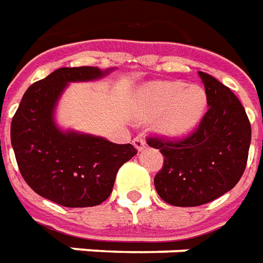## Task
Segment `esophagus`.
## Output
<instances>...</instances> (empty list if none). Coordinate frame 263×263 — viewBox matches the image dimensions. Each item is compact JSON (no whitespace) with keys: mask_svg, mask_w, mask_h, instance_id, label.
Segmentation results:
<instances>
[{"mask_svg":"<svg viewBox=\"0 0 263 263\" xmlns=\"http://www.w3.org/2000/svg\"><path fill=\"white\" fill-rule=\"evenodd\" d=\"M132 143H134V146H135V149H137L138 152H141V151H143V149L146 148V142H145V139H142V138H135V139L132 141Z\"/></svg>","mask_w":263,"mask_h":263,"instance_id":"obj_1","label":"esophagus"}]
</instances>
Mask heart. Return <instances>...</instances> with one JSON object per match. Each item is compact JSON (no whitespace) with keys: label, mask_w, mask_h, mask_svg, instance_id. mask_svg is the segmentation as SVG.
Segmentation results:
<instances>
[{"label":"heart","mask_w":263,"mask_h":263,"mask_svg":"<svg viewBox=\"0 0 263 263\" xmlns=\"http://www.w3.org/2000/svg\"><path fill=\"white\" fill-rule=\"evenodd\" d=\"M207 108L201 86L182 81H151L137 90L132 115L139 122L154 121V129L166 138L186 135L200 124Z\"/></svg>","instance_id":"b5f03b06"}]
</instances>
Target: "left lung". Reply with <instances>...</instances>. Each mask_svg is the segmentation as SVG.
<instances>
[{
	"label": "left lung",
	"mask_w": 263,
	"mask_h": 263,
	"mask_svg": "<svg viewBox=\"0 0 263 263\" xmlns=\"http://www.w3.org/2000/svg\"><path fill=\"white\" fill-rule=\"evenodd\" d=\"M209 111L197 131L182 141L149 138L151 148L165 156L155 187L162 200L177 207H196L230 192L242 176L251 145V124L235 94L198 71Z\"/></svg>",
	"instance_id": "left-lung-1"
}]
</instances>
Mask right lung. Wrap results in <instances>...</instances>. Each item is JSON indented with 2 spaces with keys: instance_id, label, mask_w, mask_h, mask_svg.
Here are the masks:
<instances>
[{
  "instance_id": "1",
  "label": "right lung",
  "mask_w": 263,
  "mask_h": 263,
  "mask_svg": "<svg viewBox=\"0 0 263 263\" xmlns=\"http://www.w3.org/2000/svg\"><path fill=\"white\" fill-rule=\"evenodd\" d=\"M111 71L62 67L24 94L11 122V143L21 175L39 196L65 207L98 205L112 192L118 169L137 155L131 143L56 124L58 103L70 83L100 80Z\"/></svg>"
}]
</instances>
